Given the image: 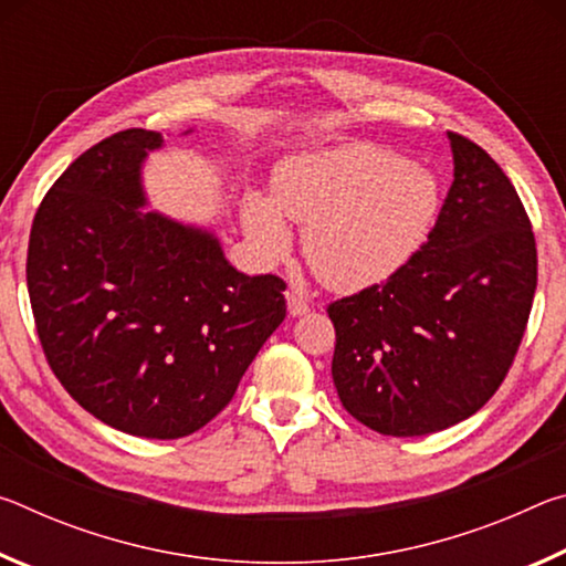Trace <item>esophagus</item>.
<instances>
[{
  "mask_svg": "<svg viewBox=\"0 0 566 566\" xmlns=\"http://www.w3.org/2000/svg\"><path fill=\"white\" fill-rule=\"evenodd\" d=\"M286 312H290L292 317H302V314L310 312V304H306V300H302L296 292H286Z\"/></svg>",
  "mask_w": 566,
  "mask_h": 566,
  "instance_id": "esophagus-1",
  "label": "esophagus"
}]
</instances>
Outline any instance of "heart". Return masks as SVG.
Masks as SVG:
<instances>
[{"mask_svg": "<svg viewBox=\"0 0 566 566\" xmlns=\"http://www.w3.org/2000/svg\"><path fill=\"white\" fill-rule=\"evenodd\" d=\"M434 171L389 149L347 145L284 159L272 199L247 191L244 229L266 260L292 249L286 219L304 227V256L322 284L359 292L395 276L432 234Z\"/></svg>", "mask_w": 566, "mask_h": 566, "instance_id": "1", "label": "heart"}]
</instances>
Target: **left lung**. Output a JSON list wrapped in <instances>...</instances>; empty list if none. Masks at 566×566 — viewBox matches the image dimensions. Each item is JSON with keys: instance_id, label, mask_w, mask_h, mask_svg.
<instances>
[{"instance_id": "left-lung-1", "label": "left lung", "mask_w": 566, "mask_h": 566, "mask_svg": "<svg viewBox=\"0 0 566 566\" xmlns=\"http://www.w3.org/2000/svg\"><path fill=\"white\" fill-rule=\"evenodd\" d=\"M454 179L427 244L389 276L329 304L344 409L389 437L442 432L510 371L536 290L532 224L500 165L447 132Z\"/></svg>"}]
</instances>
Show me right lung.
<instances>
[{
    "mask_svg": "<svg viewBox=\"0 0 566 566\" xmlns=\"http://www.w3.org/2000/svg\"><path fill=\"white\" fill-rule=\"evenodd\" d=\"M161 147L127 129L66 167L36 209L27 286L64 389L119 432L179 439L232 401L286 304L280 276L237 272L212 229L147 209Z\"/></svg>",
    "mask_w": 566,
    "mask_h": 566,
    "instance_id": "obj_1",
    "label": "right lung"
}]
</instances>
